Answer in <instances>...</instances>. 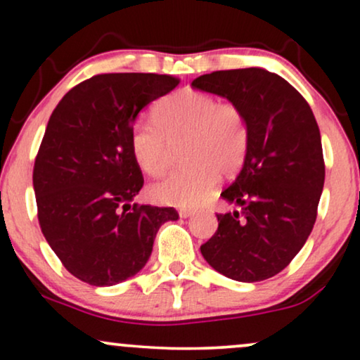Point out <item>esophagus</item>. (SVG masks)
Wrapping results in <instances>:
<instances>
[{
  "instance_id": "esophagus-1",
  "label": "esophagus",
  "mask_w": 360,
  "mask_h": 360,
  "mask_svg": "<svg viewBox=\"0 0 360 360\" xmlns=\"http://www.w3.org/2000/svg\"><path fill=\"white\" fill-rule=\"evenodd\" d=\"M179 214L181 216V218H190V216L195 214V210H180Z\"/></svg>"
}]
</instances>
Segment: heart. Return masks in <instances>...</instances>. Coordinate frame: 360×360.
Masks as SVG:
<instances>
[{"label": "heart", "mask_w": 360, "mask_h": 360, "mask_svg": "<svg viewBox=\"0 0 360 360\" xmlns=\"http://www.w3.org/2000/svg\"><path fill=\"white\" fill-rule=\"evenodd\" d=\"M157 124L137 121L129 132L132 159L144 174L160 176L169 167L172 146L181 147L186 167L150 186L152 198L170 206H195L218 181L219 172L233 175L249 149V127L233 103L210 93L179 90L155 105Z\"/></svg>", "instance_id": "b5f03b06"}]
</instances>
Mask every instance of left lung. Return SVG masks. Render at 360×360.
I'll use <instances>...</instances> for the list:
<instances>
[{"mask_svg": "<svg viewBox=\"0 0 360 360\" xmlns=\"http://www.w3.org/2000/svg\"><path fill=\"white\" fill-rule=\"evenodd\" d=\"M191 86L233 103L249 127L243 169L221 193L239 210L216 214L218 231L201 254L238 282L274 277L300 252L316 221L324 160L311 108L285 78L257 67L206 73Z\"/></svg>", "mask_w": 360, "mask_h": 360, "instance_id": "left-lung-1", "label": "left lung"}]
</instances>
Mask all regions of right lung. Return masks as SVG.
<instances>
[{
  "instance_id": "right-lung-1",
  "label": "right lung",
  "mask_w": 360,
  "mask_h": 360,
  "mask_svg": "<svg viewBox=\"0 0 360 360\" xmlns=\"http://www.w3.org/2000/svg\"><path fill=\"white\" fill-rule=\"evenodd\" d=\"M179 80L157 73H103L62 98L39 147L32 184L42 234L73 277L121 283L147 264L174 208L131 205L144 179L129 149L139 112Z\"/></svg>"
}]
</instances>
